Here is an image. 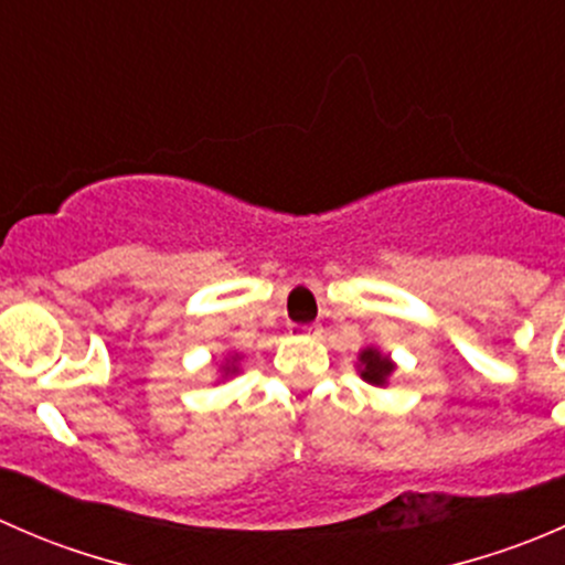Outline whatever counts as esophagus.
<instances>
[{"label":"esophagus","instance_id":"1","mask_svg":"<svg viewBox=\"0 0 565 565\" xmlns=\"http://www.w3.org/2000/svg\"><path fill=\"white\" fill-rule=\"evenodd\" d=\"M300 333H306V335H317L319 330H322V324H317V322H311V324H300Z\"/></svg>","mask_w":565,"mask_h":565}]
</instances>
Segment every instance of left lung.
I'll return each instance as SVG.
<instances>
[{
  "label": "left lung",
  "instance_id": "1",
  "mask_svg": "<svg viewBox=\"0 0 565 565\" xmlns=\"http://www.w3.org/2000/svg\"><path fill=\"white\" fill-rule=\"evenodd\" d=\"M361 363H363L361 377L372 385H383L385 380H388V374L393 372V363L388 361V358L380 355L377 350H363Z\"/></svg>",
  "mask_w": 565,
  "mask_h": 565
}]
</instances>
